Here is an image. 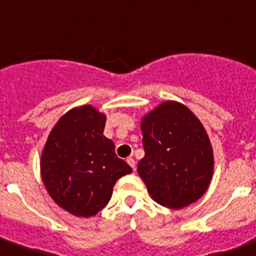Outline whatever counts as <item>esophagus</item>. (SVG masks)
<instances>
[{
	"label": "esophagus",
	"instance_id": "34e87169",
	"mask_svg": "<svg viewBox=\"0 0 256 256\" xmlns=\"http://www.w3.org/2000/svg\"><path fill=\"white\" fill-rule=\"evenodd\" d=\"M126 161H128V165H130V166L132 168V170H136V160L132 158V157H128V158L126 160Z\"/></svg>",
	"mask_w": 256,
	"mask_h": 256
}]
</instances>
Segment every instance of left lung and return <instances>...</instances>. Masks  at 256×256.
Wrapping results in <instances>:
<instances>
[{
	"instance_id": "obj_1",
	"label": "left lung",
	"mask_w": 256,
	"mask_h": 256,
	"mask_svg": "<svg viewBox=\"0 0 256 256\" xmlns=\"http://www.w3.org/2000/svg\"><path fill=\"white\" fill-rule=\"evenodd\" d=\"M145 157L136 172L154 202L180 210L198 202L214 174L206 128L188 107L168 100L142 118Z\"/></svg>"
}]
</instances>
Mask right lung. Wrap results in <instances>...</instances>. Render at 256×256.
Returning <instances> with one entry per match:
<instances>
[{"label":"right lung","instance_id":"right-lung-1","mask_svg":"<svg viewBox=\"0 0 256 256\" xmlns=\"http://www.w3.org/2000/svg\"><path fill=\"white\" fill-rule=\"evenodd\" d=\"M106 115L75 107L60 118L42 154V178L54 202L70 214L90 218L110 202L115 182L132 169L116 157L103 136Z\"/></svg>","mask_w":256,"mask_h":256}]
</instances>
